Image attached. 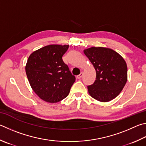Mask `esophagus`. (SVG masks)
I'll use <instances>...</instances> for the list:
<instances>
[{"label": "esophagus", "instance_id": "34e87169", "mask_svg": "<svg viewBox=\"0 0 146 146\" xmlns=\"http://www.w3.org/2000/svg\"><path fill=\"white\" fill-rule=\"evenodd\" d=\"M82 76H83V73H80V75H78L76 76V78L80 79L82 77Z\"/></svg>", "mask_w": 146, "mask_h": 146}]
</instances>
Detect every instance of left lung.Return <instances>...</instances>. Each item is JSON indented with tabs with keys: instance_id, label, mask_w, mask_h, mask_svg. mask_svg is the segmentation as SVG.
<instances>
[{
	"instance_id": "left-lung-1",
	"label": "left lung",
	"mask_w": 146,
	"mask_h": 146,
	"mask_svg": "<svg viewBox=\"0 0 146 146\" xmlns=\"http://www.w3.org/2000/svg\"><path fill=\"white\" fill-rule=\"evenodd\" d=\"M96 70L93 84L87 86L89 94L101 102H107L120 94L128 78L125 60L117 52L104 47L84 50Z\"/></svg>"
}]
</instances>
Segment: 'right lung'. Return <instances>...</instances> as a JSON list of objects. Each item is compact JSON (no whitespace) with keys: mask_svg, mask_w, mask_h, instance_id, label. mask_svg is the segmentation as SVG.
<instances>
[{"mask_svg":"<svg viewBox=\"0 0 146 146\" xmlns=\"http://www.w3.org/2000/svg\"><path fill=\"white\" fill-rule=\"evenodd\" d=\"M68 44H50L33 52L29 57L25 72L34 92L48 103H57L70 93L75 77L62 57Z\"/></svg>","mask_w":146,"mask_h":146,"instance_id":"add662e5","label":"right lung"}]
</instances>
